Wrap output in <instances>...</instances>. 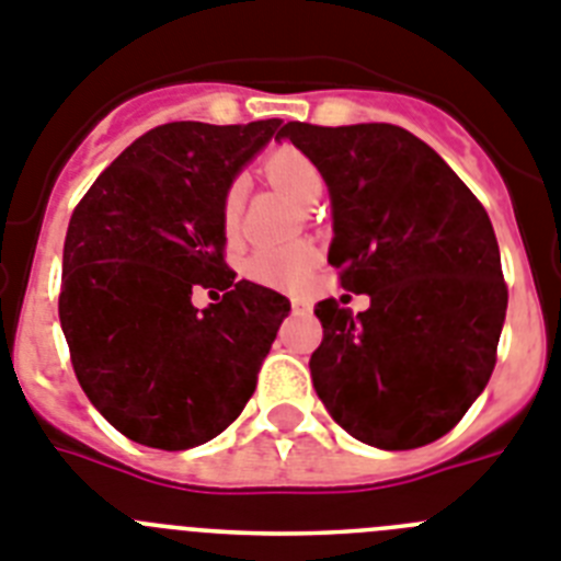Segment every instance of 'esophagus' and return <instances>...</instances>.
<instances>
[{"instance_id":"1","label":"esophagus","mask_w":561,"mask_h":561,"mask_svg":"<svg viewBox=\"0 0 561 561\" xmlns=\"http://www.w3.org/2000/svg\"><path fill=\"white\" fill-rule=\"evenodd\" d=\"M291 309H295V312H312V300L300 298V295H291Z\"/></svg>"}]
</instances>
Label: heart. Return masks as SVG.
<instances>
[{"instance_id":"1","label":"heart","mask_w":561,"mask_h":561,"mask_svg":"<svg viewBox=\"0 0 561 561\" xmlns=\"http://www.w3.org/2000/svg\"><path fill=\"white\" fill-rule=\"evenodd\" d=\"M263 172L266 179L275 186H280L284 193L298 201L300 207H314L323 198V175H320L318 164L306 152L295 150V147H280V150L270 152L263 161ZM241 209H243V186L241 181H232L227 186L221 201V224L227 232H234L241 224ZM318 261V252L309 243H291V247H266L255 249L247 257V272L257 280L266 284H280L291 286L300 284L309 270Z\"/></svg>"}]
</instances>
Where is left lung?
<instances>
[{
	"instance_id": "1",
	"label": "left lung",
	"mask_w": 561,
	"mask_h": 561,
	"mask_svg": "<svg viewBox=\"0 0 561 561\" xmlns=\"http://www.w3.org/2000/svg\"><path fill=\"white\" fill-rule=\"evenodd\" d=\"M286 138L332 201L329 263L366 312L320 300L312 382L340 428L382 451L454 428L496 363L508 289L491 218L428 144L394 124L314 127Z\"/></svg>"
}]
</instances>
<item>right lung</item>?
I'll list each match as a JSON object with an SVG mask.
<instances>
[{"label": "right lung", "instance_id": "add662e5", "mask_svg": "<svg viewBox=\"0 0 561 561\" xmlns=\"http://www.w3.org/2000/svg\"><path fill=\"white\" fill-rule=\"evenodd\" d=\"M277 127V118L156 127L95 179L70 218L61 332L88 400L133 443L195 448L255 391L289 300L227 270L221 201ZM195 285L225 298L195 310Z\"/></svg>", "mask_w": 561, "mask_h": 561}]
</instances>
